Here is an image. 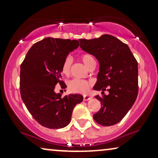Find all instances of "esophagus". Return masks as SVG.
I'll return each mask as SVG.
<instances>
[{
	"mask_svg": "<svg viewBox=\"0 0 158 158\" xmlns=\"http://www.w3.org/2000/svg\"><path fill=\"white\" fill-rule=\"evenodd\" d=\"M92 98H93V97L90 96H83V100L85 101H87L88 100H90V99H91Z\"/></svg>",
	"mask_w": 158,
	"mask_h": 158,
	"instance_id": "34e87169",
	"label": "esophagus"
}]
</instances>
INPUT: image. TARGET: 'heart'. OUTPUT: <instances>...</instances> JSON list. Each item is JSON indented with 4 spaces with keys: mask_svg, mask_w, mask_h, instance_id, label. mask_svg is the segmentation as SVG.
Returning a JSON list of instances; mask_svg holds the SVG:
<instances>
[{
    "mask_svg": "<svg viewBox=\"0 0 158 158\" xmlns=\"http://www.w3.org/2000/svg\"><path fill=\"white\" fill-rule=\"evenodd\" d=\"M81 61L83 62V64L87 67V68H89V66L93 62H95L94 57L88 54H83L80 56ZM73 60L70 57H67L64 60L61 66V72L65 76H69L70 74L71 67H72ZM68 90L70 92L73 94H86L89 91L90 83L87 81L79 79H74L70 81L68 83Z\"/></svg>",
    "mask_w": 158,
    "mask_h": 158,
    "instance_id": "b5f03b06",
    "label": "heart"
}]
</instances>
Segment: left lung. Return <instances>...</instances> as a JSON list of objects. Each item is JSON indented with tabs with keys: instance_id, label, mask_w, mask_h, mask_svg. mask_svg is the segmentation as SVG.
<instances>
[{
	"instance_id": "8db88e82",
	"label": "left lung",
	"mask_w": 158,
	"mask_h": 158,
	"mask_svg": "<svg viewBox=\"0 0 158 158\" xmlns=\"http://www.w3.org/2000/svg\"><path fill=\"white\" fill-rule=\"evenodd\" d=\"M80 47L99 62L94 90H102L95 97L101 108L94 118L102 126L117 124L135 103L138 94V63L128 47L115 36L103 34L93 40L81 39ZM108 88V95L103 94Z\"/></svg>"
}]
</instances>
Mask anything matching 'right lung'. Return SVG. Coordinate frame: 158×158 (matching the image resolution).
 I'll use <instances>...</instances> for the list:
<instances>
[{"label":"right lung","mask_w":158,"mask_h":158,"mask_svg":"<svg viewBox=\"0 0 158 158\" xmlns=\"http://www.w3.org/2000/svg\"><path fill=\"white\" fill-rule=\"evenodd\" d=\"M78 46V40L45 38L30 48L21 65V98L34 119L47 128L68 126L73 109L83 100L80 94L62 97L55 92L58 83L64 85L62 62Z\"/></svg>","instance_id":"right-lung-1"}]
</instances>
